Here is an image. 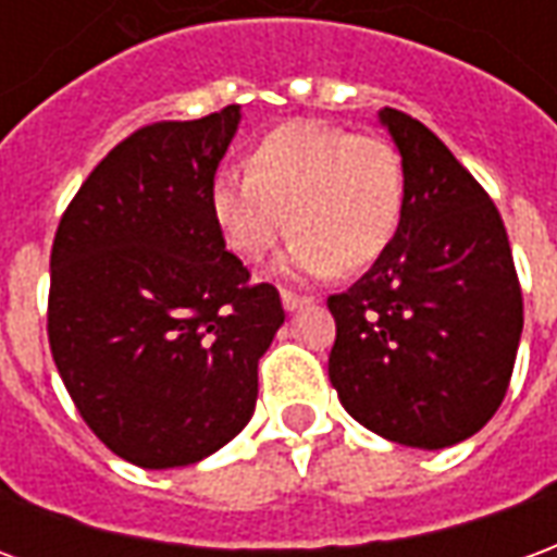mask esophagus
<instances>
[{
  "label": "esophagus",
  "mask_w": 557,
  "mask_h": 557,
  "mask_svg": "<svg viewBox=\"0 0 557 557\" xmlns=\"http://www.w3.org/2000/svg\"><path fill=\"white\" fill-rule=\"evenodd\" d=\"M280 301H283V307H286L289 313H295V310H301L304 304H310V298H307V295H295V292L283 289L280 292Z\"/></svg>",
  "instance_id": "obj_1"
}]
</instances>
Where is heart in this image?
Segmentation results:
<instances>
[{
    "instance_id": "heart-1",
    "label": "heart",
    "mask_w": 557,
    "mask_h": 557,
    "mask_svg": "<svg viewBox=\"0 0 557 557\" xmlns=\"http://www.w3.org/2000/svg\"><path fill=\"white\" fill-rule=\"evenodd\" d=\"M406 172L387 139L295 119L247 154V175L211 182V218L244 262H262L286 232L283 268L301 277L361 271L382 259L403 218Z\"/></svg>"
}]
</instances>
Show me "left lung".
<instances>
[{"label":"left lung","mask_w":557,"mask_h":557,"mask_svg":"<svg viewBox=\"0 0 557 557\" xmlns=\"http://www.w3.org/2000/svg\"><path fill=\"white\" fill-rule=\"evenodd\" d=\"M406 199L394 242L331 295L343 409L387 442L438 450L498 411L522 337V289L498 208L418 119L385 107Z\"/></svg>","instance_id":"left-lung-1"}]
</instances>
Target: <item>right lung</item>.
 Segmentation results:
<instances>
[{"mask_svg": "<svg viewBox=\"0 0 557 557\" xmlns=\"http://www.w3.org/2000/svg\"><path fill=\"white\" fill-rule=\"evenodd\" d=\"M238 103L154 122L91 170L59 220L47 337L74 406L139 468L194 466L253 418L280 292L250 283L211 218Z\"/></svg>", "mask_w": 557, "mask_h": 557, "instance_id": "1", "label": "right lung"}]
</instances>
